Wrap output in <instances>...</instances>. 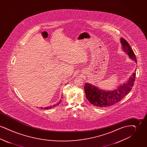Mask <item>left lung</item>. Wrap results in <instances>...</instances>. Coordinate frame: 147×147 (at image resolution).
Here are the masks:
<instances>
[{
	"label": "left lung",
	"instance_id": "1",
	"mask_svg": "<svg viewBox=\"0 0 147 147\" xmlns=\"http://www.w3.org/2000/svg\"><path fill=\"white\" fill-rule=\"evenodd\" d=\"M121 42L123 51L127 53L129 57L137 62L135 54L129 43L123 38ZM136 79V72L132 74L127 83L118 88L116 90L105 91L91 84H84V90L86 98L92 105L100 107H106L118 103L131 90Z\"/></svg>",
	"mask_w": 147,
	"mask_h": 147
}]
</instances>
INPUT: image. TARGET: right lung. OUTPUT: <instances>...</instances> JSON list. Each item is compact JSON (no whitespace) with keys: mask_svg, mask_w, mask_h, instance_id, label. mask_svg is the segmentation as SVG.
I'll return each instance as SVG.
<instances>
[{"mask_svg":"<svg viewBox=\"0 0 147 147\" xmlns=\"http://www.w3.org/2000/svg\"><path fill=\"white\" fill-rule=\"evenodd\" d=\"M62 101V100H60V101L58 102V103H57V104L56 105H53V106H49V107H44L43 108V109H51V108H53V107H55V106H58V105H59L60 103H61V101ZM41 109H43V108H41Z\"/></svg>","mask_w":147,"mask_h":147,"instance_id":"right-lung-1","label":"right lung"}]
</instances>
